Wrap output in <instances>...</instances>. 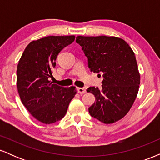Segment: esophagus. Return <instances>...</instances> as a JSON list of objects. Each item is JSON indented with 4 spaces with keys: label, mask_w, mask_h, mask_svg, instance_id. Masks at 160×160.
Wrapping results in <instances>:
<instances>
[{
    "label": "esophagus",
    "mask_w": 160,
    "mask_h": 160,
    "mask_svg": "<svg viewBox=\"0 0 160 160\" xmlns=\"http://www.w3.org/2000/svg\"><path fill=\"white\" fill-rule=\"evenodd\" d=\"M78 92L80 94H83V93L86 92V89L84 88H81V87H79L78 88Z\"/></svg>",
    "instance_id": "esophagus-1"
}]
</instances>
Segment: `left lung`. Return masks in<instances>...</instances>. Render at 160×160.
<instances>
[{
    "label": "left lung",
    "mask_w": 160,
    "mask_h": 160,
    "mask_svg": "<svg viewBox=\"0 0 160 160\" xmlns=\"http://www.w3.org/2000/svg\"><path fill=\"white\" fill-rule=\"evenodd\" d=\"M76 42L87 57L90 71L103 78L102 87L92 86L86 90L95 98L89 113L106 124L120 120L138 92L140 74L135 53L124 40L116 37L78 36Z\"/></svg>",
    "instance_id": "left-lung-1"
}]
</instances>
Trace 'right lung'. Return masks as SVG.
<instances>
[{"label": "right lung", "instance_id": "add662e5", "mask_svg": "<svg viewBox=\"0 0 160 160\" xmlns=\"http://www.w3.org/2000/svg\"><path fill=\"white\" fill-rule=\"evenodd\" d=\"M75 36H48L33 40L17 66V89L23 105L36 120L54 123L65 117L76 87L65 88L51 82L59 52L72 43Z\"/></svg>", "mask_w": 160, "mask_h": 160}]
</instances>
